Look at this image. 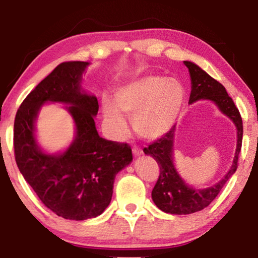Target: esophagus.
I'll use <instances>...</instances> for the list:
<instances>
[{
	"mask_svg": "<svg viewBox=\"0 0 258 258\" xmlns=\"http://www.w3.org/2000/svg\"><path fill=\"white\" fill-rule=\"evenodd\" d=\"M133 153H134V155H135V156H140V155L143 154V151H142V149H141L140 147L134 146L133 147Z\"/></svg>",
	"mask_w": 258,
	"mask_h": 258,
	"instance_id": "1",
	"label": "esophagus"
}]
</instances>
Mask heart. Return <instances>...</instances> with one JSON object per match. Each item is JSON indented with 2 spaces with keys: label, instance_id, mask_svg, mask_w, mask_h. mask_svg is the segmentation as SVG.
Masks as SVG:
<instances>
[{
  "label": "heart",
  "instance_id": "heart-1",
  "mask_svg": "<svg viewBox=\"0 0 258 258\" xmlns=\"http://www.w3.org/2000/svg\"><path fill=\"white\" fill-rule=\"evenodd\" d=\"M185 90L178 81L146 76L119 88L114 101L104 98L102 111L111 135L125 132L123 114L133 116L135 133L146 140H156L170 130L184 104Z\"/></svg>",
  "mask_w": 258,
  "mask_h": 258
}]
</instances>
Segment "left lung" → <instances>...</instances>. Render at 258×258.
Listing matches in <instances>:
<instances>
[{
    "instance_id": "8db88e82",
    "label": "left lung",
    "mask_w": 258,
    "mask_h": 258,
    "mask_svg": "<svg viewBox=\"0 0 258 258\" xmlns=\"http://www.w3.org/2000/svg\"><path fill=\"white\" fill-rule=\"evenodd\" d=\"M184 64L189 69L190 77H191V94H190L189 103H194L199 100L213 101L220 108V110L235 123L236 129H237V147H236L234 162L225 177L222 178V181L217 184L207 189H194L186 185L176 171L174 162H172L175 125L167 134H164L163 137L144 148V154L154 157L160 167V176L151 191L154 203L164 213L174 215L196 213L204 209L216 199L225 183L237 169L238 155L241 151L243 137L241 114L236 108L232 98L228 95L225 88L218 81L208 75L195 63L184 61Z\"/></svg>"
}]
</instances>
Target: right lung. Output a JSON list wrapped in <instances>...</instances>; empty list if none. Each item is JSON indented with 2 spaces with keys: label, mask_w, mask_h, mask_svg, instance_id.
<instances>
[{
  "label": "right lung",
  "mask_w": 258,
  "mask_h": 258,
  "mask_svg": "<svg viewBox=\"0 0 258 258\" xmlns=\"http://www.w3.org/2000/svg\"><path fill=\"white\" fill-rule=\"evenodd\" d=\"M88 62L58 64L24 98L14 122V153L21 174L45 207L66 220L83 221L101 215L112 196L115 176L133 161L128 143L98 135L94 116L97 98L80 82ZM45 101H62L77 125L74 142L61 155L44 154L33 135L37 112Z\"/></svg>",
  "instance_id": "obj_1"
}]
</instances>
